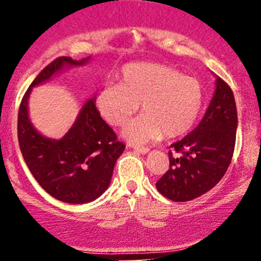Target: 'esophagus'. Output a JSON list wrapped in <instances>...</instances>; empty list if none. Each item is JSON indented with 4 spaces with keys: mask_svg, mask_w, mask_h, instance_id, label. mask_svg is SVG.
<instances>
[{
    "mask_svg": "<svg viewBox=\"0 0 261 261\" xmlns=\"http://www.w3.org/2000/svg\"><path fill=\"white\" fill-rule=\"evenodd\" d=\"M135 151H137V152H140V153H142V154H146V153H148L149 152V148L148 147H135Z\"/></svg>",
    "mask_w": 261,
    "mask_h": 261,
    "instance_id": "34e87169",
    "label": "esophagus"
}]
</instances>
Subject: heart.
I'll use <instances>...</instances> for the list:
<instances>
[{"label": "heart", "instance_id": "1", "mask_svg": "<svg viewBox=\"0 0 261 261\" xmlns=\"http://www.w3.org/2000/svg\"><path fill=\"white\" fill-rule=\"evenodd\" d=\"M202 87L196 79L170 66L135 62L120 72V83H108L97 93L95 104L104 120L125 124L140 108L142 114L125 125L121 134L134 143L178 137L195 124L202 108Z\"/></svg>", "mask_w": 261, "mask_h": 261}]
</instances>
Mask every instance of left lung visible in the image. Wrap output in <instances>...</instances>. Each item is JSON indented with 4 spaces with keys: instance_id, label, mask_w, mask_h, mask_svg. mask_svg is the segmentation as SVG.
I'll use <instances>...</instances> for the list:
<instances>
[{
    "instance_id": "left-lung-1",
    "label": "left lung",
    "mask_w": 261,
    "mask_h": 261,
    "mask_svg": "<svg viewBox=\"0 0 261 261\" xmlns=\"http://www.w3.org/2000/svg\"><path fill=\"white\" fill-rule=\"evenodd\" d=\"M238 118L234 95L216 76L215 92L200 124L184 139L173 143L180 152H169V169L155 188L172 201H190L211 190L228 169L236 145Z\"/></svg>"
}]
</instances>
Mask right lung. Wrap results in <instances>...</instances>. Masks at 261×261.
I'll use <instances>...</instances> for the list:
<instances>
[{
  "label": "right lung",
  "instance_id": "obj_1",
  "mask_svg": "<svg viewBox=\"0 0 261 261\" xmlns=\"http://www.w3.org/2000/svg\"><path fill=\"white\" fill-rule=\"evenodd\" d=\"M91 56L56 59L38 74L25 92L18 113V141L27 166L49 195L67 203L94 201L109 188L116 160L125 145L100 118L93 95L81 108L70 130L61 139L44 136L29 116L32 89L62 71L89 62Z\"/></svg>",
  "mask_w": 261,
  "mask_h": 261
}]
</instances>
